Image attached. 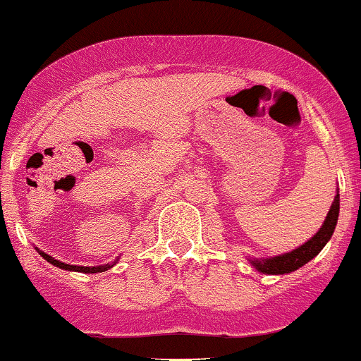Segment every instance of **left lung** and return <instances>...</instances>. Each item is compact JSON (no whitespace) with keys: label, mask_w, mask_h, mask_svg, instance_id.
Returning <instances> with one entry per match:
<instances>
[{"label":"left lung","mask_w":361,"mask_h":361,"mask_svg":"<svg viewBox=\"0 0 361 361\" xmlns=\"http://www.w3.org/2000/svg\"><path fill=\"white\" fill-rule=\"evenodd\" d=\"M337 218H339V188H337L336 197H334L331 209L325 216L324 225L308 242H305V244L290 250V252L280 254V256L252 257V259L247 257V261L257 271L264 273V275H286V273L299 270L306 263H310L314 256H318V252L327 245L334 230H336Z\"/></svg>","instance_id":"left-lung-1"}]
</instances>
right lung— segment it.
Segmentation results:
<instances>
[{"instance_id": "add662e5", "label": "right lung", "mask_w": 361, "mask_h": 361, "mask_svg": "<svg viewBox=\"0 0 361 361\" xmlns=\"http://www.w3.org/2000/svg\"><path fill=\"white\" fill-rule=\"evenodd\" d=\"M34 249H36L37 252H39V256H41V257H44V259H47L48 263L53 264V267L62 268V270H67V271H79V273H102V271L111 270V268L114 267V264L117 263V259H119V257H117V259H116V261H112V263L100 264V267H78V264H67V263H62V261L55 259V257H51L50 254L43 252V250H39L37 247H34Z\"/></svg>"}]
</instances>
